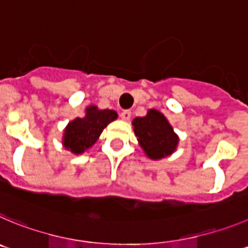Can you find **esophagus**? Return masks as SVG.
Instances as JSON below:
<instances>
[{"instance_id": "esophagus-1", "label": "esophagus", "mask_w": 248, "mask_h": 248, "mask_svg": "<svg viewBox=\"0 0 248 248\" xmlns=\"http://www.w3.org/2000/svg\"><path fill=\"white\" fill-rule=\"evenodd\" d=\"M121 119L124 120V121H128L131 119V111L129 110H124L121 112Z\"/></svg>"}]
</instances>
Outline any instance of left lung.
Instances as JSON below:
<instances>
[{
	"label": "left lung",
	"instance_id": "obj_1",
	"mask_svg": "<svg viewBox=\"0 0 248 248\" xmlns=\"http://www.w3.org/2000/svg\"><path fill=\"white\" fill-rule=\"evenodd\" d=\"M140 147L152 159H160L177 148L178 136L159 111L149 110L144 117H136L132 122Z\"/></svg>",
	"mask_w": 248,
	"mask_h": 248
}]
</instances>
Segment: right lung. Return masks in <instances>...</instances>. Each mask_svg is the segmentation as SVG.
<instances>
[{
	"mask_svg": "<svg viewBox=\"0 0 248 248\" xmlns=\"http://www.w3.org/2000/svg\"><path fill=\"white\" fill-rule=\"evenodd\" d=\"M117 119V113L112 110H99L96 106H89L82 119H75L66 126L63 143L66 149L79 155L93 146L104 128Z\"/></svg>",
	"mask_w": 248,
	"mask_h": 248,
	"instance_id": "1",
	"label": "right lung"
}]
</instances>
